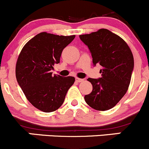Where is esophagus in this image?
<instances>
[{
    "label": "esophagus",
    "instance_id": "34e87169",
    "mask_svg": "<svg viewBox=\"0 0 149 149\" xmlns=\"http://www.w3.org/2000/svg\"><path fill=\"white\" fill-rule=\"evenodd\" d=\"M76 81L78 82H83L84 79H81V78H78L76 77Z\"/></svg>",
    "mask_w": 149,
    "mask_h": 149
}]
</instances>
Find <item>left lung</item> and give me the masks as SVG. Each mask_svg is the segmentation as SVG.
<instances>
[{"instance_id": "8db88e82", "label": "left lung", "mask_w": 149, "mask_h": 149, "mask_svg": "<svg viewBox=\"0 0 149 149\" xmlns=\"http://www.w3.org/2000/svg\"><path fill=\"white\" fill-rule=\"evenodd\" d=\"M88 45L93 58V64H99L101 77L88 78L93 91L85 95V102L98 111L113 108L128 90L134 59L132 51L123 38L107 29L79 35Z\"/></svg>"}]
</instances>
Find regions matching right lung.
Instances as JSON below:
<instances>
[{"label": "right lung", "instance_id": "obj_1", "mask_svg": "<svg viewBox=\"0 0 149 149\" xmlns=\"http://www.w3.org/2000/svg\"><path fill=\"white\" fill-rule=\"evenodd\" d=\"M74 38L40 32L25 44L19 55L17 82L26 99L40 111L52 112L58 109L74 84V77L53 75L51 70L60 62L62 51Z\"/></svg>", "mask_w": 149, "mask_h": 149}]
</instances>
